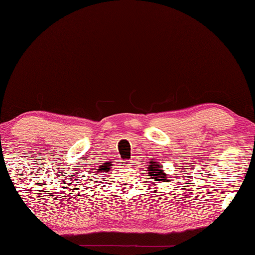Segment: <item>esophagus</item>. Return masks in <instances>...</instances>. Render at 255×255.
Masks as SVG:
<instances>
[{
    "instance_id": "obj_1",
    "label": "esophagus",
    "mask_w": 255,
    "mask_h": 255,
    "mask_svg": "<svg viewBox=\"0 0 255 255\" xmlns=\"http://www.w3.org/2000/svg\"><path fill=\"white\" fill-rule=\"evenodd\" d=\"M132 161H130V159H124V161H122V163H120V165H123L124 167H129L130 165H132Z\"/></svg>"
}]
</instances>
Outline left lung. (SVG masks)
<instances>
[{"instance_id": "left-lung-1", "label": "left lung", "mask_w": 255, "mask_h": 255, "mask_svg": "<svg viewBox=\"0 0 255 255\" xmlns=\"http://www.w3.org/2000/svg\"><path fill=\"white\" fill-rule=\"evenodd\" d=\"M150 163L152 164L148 165V170H147L148 176H150V178L154 179L155 181H162V182H165L167 180L166 175L163 172V169L159 167V163L158 162H150Z\"/></svg>"}]
</instances>
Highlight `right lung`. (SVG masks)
I'll return each instance as SVG.
<instances>
[{
    "mask_svg": "<svg viewBox=\"0 0 255 255\" xmlns=\"http://www.w3.org/2000/svg\"><path fill=\"white\" fill-rule=\"evenodd\" d=\"M99 169H100V167H99ZM100 170H102V169H100ZM105 170L107 171V169H103V171H105Z\"/></svg>",
    "mask_w": 255,
    "mask_h": 255,
    "instance_id": "right-lung-1",
    "label": "right lung"
}]
</instances>
